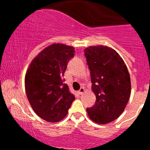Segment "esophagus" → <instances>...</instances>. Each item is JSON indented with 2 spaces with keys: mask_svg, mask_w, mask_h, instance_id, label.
Returning a JSON list of instances; mask_svg holds the SVG:
<instances>
[{
  "mask_svg": "<svg viewBox=\"0 0 150 150\" xmlns=\"http://www.w3.org/2000/svg\"><path fill=\"white\" fill-rule=\"evenodd\" d=\"M84 91H85V88H80V90H79V91H78V93H79L80 95H82L83 93H84Z\"/></svg>",
  "mask_w": 150,
  "mask_h": 150,
  "instance_id": "1",
  "label": "esophagus"
}]
</instances>
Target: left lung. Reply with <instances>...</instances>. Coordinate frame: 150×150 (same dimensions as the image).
<instances>
[{"label":"left lung","instance_id":"1","mask_svg":"<svg viewBox=\"0 0 150 150\" xmlns=\"http://www.w3.org/2000/svg\"><path fill=\"white\" fill-rule=\"evenodd\" d=\"M84 54L96 98L93 106L86 109L88 115L96 123H108L122 114L129 100V72L122 59L112 48L90 46L84 50Z\"/></svg>","mask_w":150,"mask_h":150}]
</instances>
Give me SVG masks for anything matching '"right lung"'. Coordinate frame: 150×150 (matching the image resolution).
<instances>
[{
  "instance_id": "right-lung-1",
  "label": "right lung",
  "mask_w": 150,
  "mask_h": 150,
  "mask_svg": "<svg viewBox=\"0 0 150 150\" xmlns=\"http://www.w3.org/2000/svg\"><path fill=\"white\" fill-rule=\"evenodd\" d=\"M75 52L72 46L52 44L33 60L27 71L25 86L29 102L35 112L48 122L64 118L75 99L63 78Z\"/></svg>"
}]
</instances>
